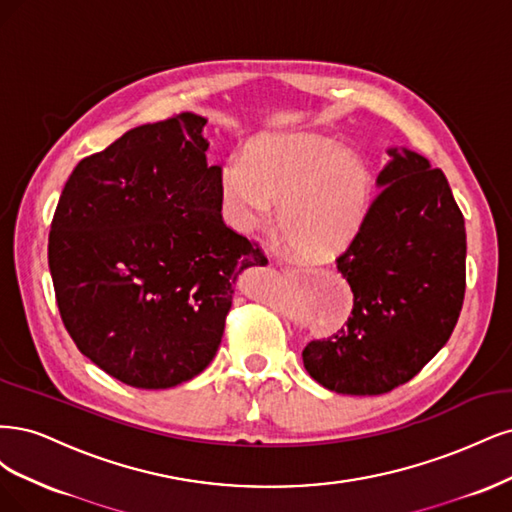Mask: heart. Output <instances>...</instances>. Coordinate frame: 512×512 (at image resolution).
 <instances>
[{
	"instance_id": "1",
	"label": "heart",
	"mask_w": 512,
	"mask_h": 512,
	"mask_svg": "<svg viewBox=\"0 0 512 512\" xmlns=\"http://www.w3.org/2000/svg\"><path fill=\"white\" fill-rule=\"evenodd\" d=\"M223 200L238 227H261L278 206V232L304 259L336 255L359 234L374 193L368 161L315 136H259L225 163Z\"/></svg>"
}]
</instances>
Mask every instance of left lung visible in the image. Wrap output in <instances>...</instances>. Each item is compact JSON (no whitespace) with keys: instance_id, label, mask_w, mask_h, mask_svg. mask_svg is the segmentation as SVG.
I'll list each match as a JSON object with an SVG mask.
<instances>
[{"instance_id":"1","label":"left lung","mask_w":512,"mask_h":512,"mask_svg":"<svg viewBox=\"0 0 512 512\" xmlns=\"http://www.w3.org/2000/svg\"><path fill=\"white\" fill-rule=\"evenodd\" d=\"M387 153L383 191L336 259L351 317L302 351L306 372L346 395H381L419 374L451 338L466 293V225L447 176L408 148Z\"/></svg>"}]
</instances>
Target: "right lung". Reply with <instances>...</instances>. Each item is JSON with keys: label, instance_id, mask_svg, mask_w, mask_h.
<instances>
[{"label": "right lung", "instance_id": "obj_1", "mask_svg": "<svg viewBox=\"0 0 512 512\" xmlns=\"http://www.w3.org/2000/svg\"><path fill=\"white\" fill-rule=\"evenodd\" d=\"M206 123L183 112L85 157L51 223L63 325L82 355L129 387L168 389L200 374L217 355L238 276L268 263L223 223Z\"/></svg>", "mask_w": 512, "mask_h": 512}]
</instances>
